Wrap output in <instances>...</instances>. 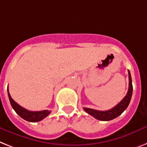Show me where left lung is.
Returning a JSON list of instances; mask_svg holds the SVG:
<instances>
[{"label": "left lung", "mask_w": 147, "mask_h": 147, "mask_svg": "<svg viewBox=\"0 0 147 147\" xmlns=\"http://www.w3.org/2000/svg\"><path fill=\"white\" fill-rule=\"evenodd\" d=\"M128 78H129V87H128L127 94L124 97L123 100L120 102H119L115 107L107 111H99L96 110V109H93L85 108V107L83 108L84 110L86 113H88L89 115H92L95 119L100 120V121H110L112 119H115L119 115H121V113H123L128 107L131 99L132 92H133L131 76L129 70H128Z\"/></svg>", "instance_id": "left-lung-1"}]
</instances>
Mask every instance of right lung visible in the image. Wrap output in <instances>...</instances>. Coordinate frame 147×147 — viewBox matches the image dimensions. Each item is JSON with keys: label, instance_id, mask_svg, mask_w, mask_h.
<instances>
[{"label": "right lung", "instance_id": "1", "mask_svg": "<svg viewBox=\"0 0 147 147\" xmlns=\"http://www.w3.org/2000/svg\"><path fill=\"white\" fill-rule=\"evenodd\" d=\"M7 93L8 96H9V102L11 104L12 107L13 109L15 112L20 115L22 119H25L26 121H30V122H37V121H41L42 119L46 118L47 115L51 113V111L48 110H42V111H37V112H33V111H29L26 109L25 108L22 107L21 106L16 103L15 101L12 99L11 96L9 93L7 88Z\"/></svg>", "mask_w": 147, "mask_h": 147}]
</instances>
